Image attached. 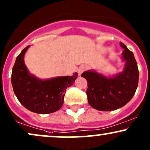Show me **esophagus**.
<instances>
[{
  "label": "esophagus",
  "mask_w": 150,
  "mask_h": 150,
  "mask_svg": "<svg viewBox=\"0 0 150 150\" xmlns=\"http://www.w3.org/2000/svg\"><path fill=\"white\" fill-rule=\"evenodd\" d=\"M86 66H84V65H82V66H80V68H79L78 70H77V73H78V75H81V74H82L83 72L84 71V70H86Z\"/></svg>",
  "instance_id": "obj_1"
}]
</instances>
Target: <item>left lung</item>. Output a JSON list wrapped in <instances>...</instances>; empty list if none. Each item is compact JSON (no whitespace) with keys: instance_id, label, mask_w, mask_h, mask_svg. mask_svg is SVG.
<instances>
[{"instance_id":"left-lung-1","label":"left lung","mask_w":150,"mask_h":150,"mask_svg":"<svg viewBox=\"0 0 150 150\" xmlns=\"http://www.w3.org/2000/svg\"><path fill=\"white\" fill-rule=\"evenodd\" d=\"M120 45L124 49L122 55L126 62L122 73L112 77L93 70L81 75L88 83V103L98 110L111 111L123 107L131 100L138 87L139 71L134 55L124 43L120 42Z\"/></svg>"}]
</instances>
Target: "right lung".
Returning a JSON list of instances; mask_svg holds the SVG:
<instances>
[{"label": "right lung", "mask_w": 150, "mask_h": 150, "mask_svg": "<svg viewBox=\"0 0 150 150\" xmlns=\"http://www.w3.org/2000/svg\"><path fill=\"white\" fill-rule=\"evenodd\" d=\"M29 47L17 56L12 68L11 82L14 92L20 103L28 110L38 114L54 112L64 104L65 91L75 82L77 73L45 80L30 75L23 59Z\"/></svg>", "instance_id": "add662e5"}]
</instances>
